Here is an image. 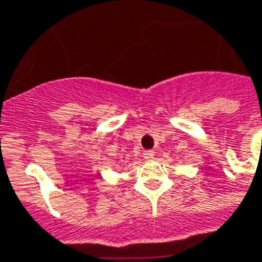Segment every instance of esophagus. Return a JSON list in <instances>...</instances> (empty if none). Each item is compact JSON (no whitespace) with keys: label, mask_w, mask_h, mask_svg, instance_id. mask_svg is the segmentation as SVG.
I'll use <instances>...</instances> for the list:
<instances>
[{"label":"esophagus","mask_w":262,"mask_h":262,"mask_svg":"<svg viewBox=\"0 0 262 262\" xmlns=\"http://www.w3.org/2000/svg\"><path fill=\"white\" fill-rule=\"evenodd\" d=\"M143 157H144L145 161H152L154 157H155V152H154L152 149H148V151L143 152Z\"/></svg>","instance_id":"obj_1"}]
</instances>
